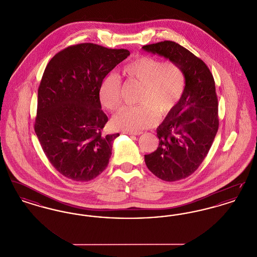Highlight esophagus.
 Segmentation results:
<instances>
[{"mask_svg": "<svg viewBox=\"0 0 257 257\" xmlns=\"http://www.w3.org/2000/svg\"><path fill=\"white\" fill-rule=\"evenodd\" d=\"M125 134L135 135V136H139V135L143 134V132H126Z\"/></svg>", "mask_w": 257, "mask_h": 257, "instance_id": "34e87169", "label": "esophagus"}]
</instances>
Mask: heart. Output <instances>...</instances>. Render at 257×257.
Returning a JSON list of instances; mask_svg holds the SVG:
<instances>
[{
    "label": "heart",
    "mask_w": 257,
    "mask_h": 257,
    "mask_svg": "<svg viewBox=\"0 0 257 257\" xmlns=\"http://www.w3.org/2000/svg\"><path fill=\"white\" fill-rule=\"evenodd\" d=\"M122 73L142 85L138 106H125L111 117L115 129L139 132L155 125L180 103L186 87L183 69L173 61H162L151 56H140L123 66ZM121 82L114 75L105 77L99 87V99L110 110L121 102Z\"/></svg>",
    "instance_id": "1"
}]
</instances>
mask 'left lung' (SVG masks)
Listing matches in <instances>:
<instances>
[{
  "label": "left lung",
  "mask_w": 257,
  "mask_h": 257,
  "mask_svg": "<svg viewBox=\"0 0 257 257\" xmlns=\"http://www.w3.org/2000/svg\"><path fill=\"white\" fill-rule=\"evenodd\" d=\"M143 49L177 63L185 73L183 97L157 128L159 147L145 155L148 170L158 178L181 180L197 170L218 132L215 81L204 61L176 42L165 40Z\"/></svg>",
  "instance_id": "8db88e82"
}]
</instances>
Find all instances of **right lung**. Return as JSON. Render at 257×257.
I'll return each mask as SVG.
<instances>
[{"mask_svg":"<svg viewBox=\"0 0 257 257\" xmlns=\"http://www.w3.org/2000/svg\"><path fill=\"white\" fill-rule=\"evenodd\" d=\"M130 52L93 43L69 46L47 64L38 87L35 131L52 166L63 176L86 182L107 168L113 141L103 135V79Z\"/></svg>","mask_w":257,"mask_h":257,"instance_id":"right-lung-1","label":"right lung"}]
</instances>
